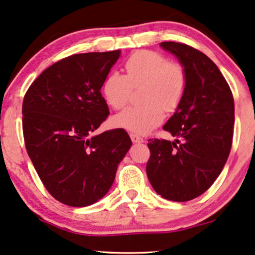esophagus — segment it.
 Instances as JSON below:
<instances>
[{
  "mask_svg": "<svg viewBox=\"0 0 255 255\" xmlns=\"http://www.w3.org/2000/svg\"><path fill=\"white\" fill-rule=\"evenodd\" d=\"M129 136H130L132 143H141V142H143V138L139 135H137V134H132V132H130V135H129Z\"/></svg>",
  "mask_w": 255,
  "mask_h": 255,
  "instance_id": "1",
  "label": "esophagus"
}]
</instances>
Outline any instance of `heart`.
Instances as JSON below:
<instances>
[{
	"instance_id": "b5f03b06",
	"label": "heart",
	"mask_w": 255,
	"mask_h": 255,
	"mask_svg": "<svg viewBox=\"0 0 255 255\" xmlns=\"http://www.w3.org/2000/svg\"><path fill=\"white\" fill-rule=\"evenodd\" d=\"M126 75L117 71L107 75L103 83V95L114 110L127 105L132 89L142 88L139 99L143 104L130 106L112 119L114 127L137 134H146L162 123L164 112H174L180 106L187 90V74L182 64L168 61L155 51L142 49L125 62Z\"/></svg>"
}]
</instances>
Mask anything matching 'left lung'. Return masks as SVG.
<instances>
[{"instance_id":"1","label":"left lung","mask_w":255,"mask_h":255,"mask_svg":"<svg viewBox=\"0 0 255 255\" xmlns=\"http://www.w3.org/2000/svg\"><path fill=\"white\" fill-rule=\"evenodd\" d=\"M160 46L184 66L187 90L163 127L177 139H149L146 175L164 199L185 202L203 194L227 163L234 136V96L216 64L202 52L181 42Z\"/></svg>"}]
</instances>
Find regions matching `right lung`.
<instances>
[{
    "label": "right lung",
    "mask_w": 255,
    "mask_h": 255,
    "mask_svg": "<svg viewBox=\"0 0 255 255\" xmlns=\"http://www.w3.org/2000/svg\"><path fill=\"white\" fill-rule=\"evenodd\" d=\"M119 56L118 49L64 57L42 71L24 96L26 151L45 188L67 206L102 199L131 145L121 128L89 137L110 114L100 89Z\"/></svg>",
    "instance_id": "right-lung-1"
}]
</instances>
